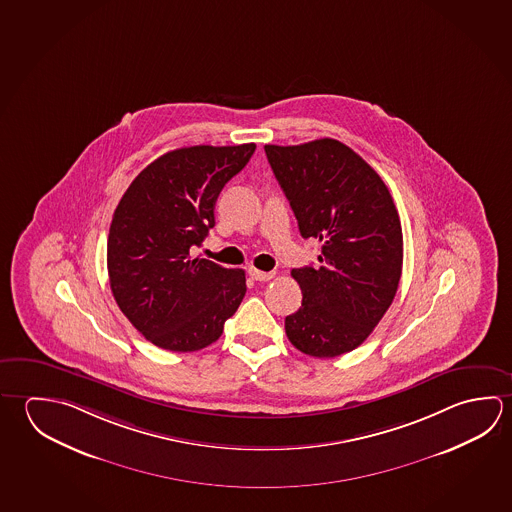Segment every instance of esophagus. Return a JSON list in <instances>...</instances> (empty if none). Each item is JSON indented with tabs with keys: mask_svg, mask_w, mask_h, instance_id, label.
Segmentation results:
<instances>
[{
	"mask_svg": "<svg viewBox=\"0 0 512 512\" xmlns=\"http://www.w3.org/2000/svg\"><path fill=\"white\" fill-rule=\"evenodd\" d=\"M248 273H250V277H252L253 280H257V282H268V280L275 277L273 271H260V269L255 268L248 269Z\"/></svg>",
	"mask_w": 512,
	"mask_h": 512,
	"instance_id": "esophagus-1",
	"label": "esophagus"
}]
</instances>
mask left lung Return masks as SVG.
Segmentation results:
<instances>
[{"instance_id":"1","label":"left lung","mask_w":512,"mask_h":512,"mask_svg":"<svg viewBox=\"0 0 512 512\" xmlns=\"http://www.w3.org/2000/svg\"><path fill=\"white\" fill-rule=\"evenodd\" d=\"M295 212L300 234L322 243L320 266L291 271L302 307L286 334L313 358L359 347L394 300L403 271V230L385 181L350 147L332 138L264 145Z\"/></svg>"}]
</instances>
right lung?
Segmentation results:
<instances>
[{
	"label": "right lung",
	"mask_w": 512,
	"mask_h": 512,
	"mask_svg": "<svg viewBox=\"0 0 512 512\" xmlns=\"http://www.w3.org/2000/svg\"><path fill=\"white\" fill-rule=\"evenodd\" d=\"M253 153L255 144L181 147L147 165L118 203L108 237L111 291L160 349H205L243 302V269L192 259L190 250L216 225L219 192Z\"/></svg>",
	"instance_id": "right-lung-1"
}]
</instances>
